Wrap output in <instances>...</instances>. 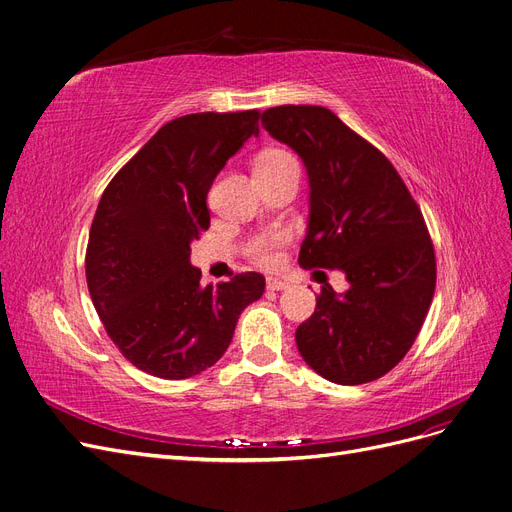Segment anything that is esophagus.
Wrapping results in <instances>:
<instances>
[{"label":"esophagus","instance_id":"esophagus-1","mask_svg":"<svg viewBox=\"0 0 512 512\" xmlns=\"http://www.w3.org/2000/svg\"><path fill=\"white\" fill-rule=\"evenodd\" d=\"M267 288L273 290V292L288 290V288H290V281H285V279H281V277H267Z\"/></svg>","mask_w":512,"mask_h":512}]
</instances>
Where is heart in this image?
I'll return each mask as SVG.
<instances>
[{"label":"heart","instance_id":"b5f03b06","mask_svg":"<svg viewBox=\"0 0 512 512\" xmlns=\"http://www.w3.org/2000/svg\"><path fill=\"white\" fill-rule=\"evenodd\" d=\"M288 172H298V161L283 149H267L262 151L254 161V174L256 178H275ZM288 241L285 231H271L260 233L248 239L245 243V254L262 267H273L279 258V250Z\"/></svg>","mask_w":512,"mask_h":512}]
</instances>
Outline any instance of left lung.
I'll list each match as a JSON object with an SVG mask.
<instances>
[{"instance_id": "1", "label": "left lung", "mask_w": 512, "mask_h": 512, "mask_svg": "<svg viewBox=\"0 0 512 512\" xmlns=\"http://www.w3.org/2000/svg\"><path fill=\"white\" fill-rule=\"evenodd\" d=\"M262 128L304 161L309 231L298 262L338 269L349 290L321 285L296 330L302 359L336 384L372 382L412 349L433 302L437 260L416 199L393 163L325 107L281 105Z\"/></svg>"}]
</instances>
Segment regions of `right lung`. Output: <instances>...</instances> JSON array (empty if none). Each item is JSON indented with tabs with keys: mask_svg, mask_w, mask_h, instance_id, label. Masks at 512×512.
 I'll use <instances>...</instances> for the list:
<instances>
[{
	"mask_svg": "<svg viewBox=\"0 0 512 512\" xmlns=\"http://www.w3.org/2000/svg\"><path fill=\"white\" fill-rule=\"evenodd\" d=\"M260 111L191 113L166 126L107 185L86 250L94 309L138 370L182 380L229 349L241 311L264 292L248 271L199 285L191 241L210 227L208 191L224 163L258 134Z\"/></svg>",
	"mask_w": 512,
	"mask_h": 512,
	"instance_id": "right-lung-1",
	"label": "right lung"
}]
</instances>
